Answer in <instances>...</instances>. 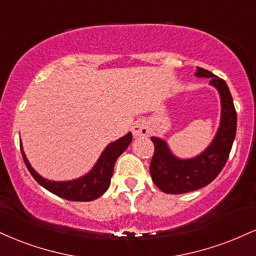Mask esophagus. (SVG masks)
Masks as SVG:
<instances>
[{
	"mask_svg": "<svg viewBox=\"0 0 256 256\" xmlns=\"http://www.w3.org/2000/svg\"><path fill=\"white\" fill-rule=\"evenodd\" d=\"M132 134L134 137H144L149 134V125L146 120H137L132 126Z\"/></svg>",
	"mask_w": 256,
	"mask_h": 256,
	"instance_id": "obj_1",
	"label": "esophagus"
}]
</instances>
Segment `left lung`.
Here are the masks:
<instances>
[{
    "label": "left lung",
    "instance_id": "left-lung-1",
    "mask_svg": "<svg viewBox=\"0 0 256 256\" xmlns=\"http://www.w3.org/2000/svg\"><path fill=\"white\" fill-rule=\"evenodd\" d=\"M195 76L210 78V84L219 91L222 101L220 126L208 148L192 158L174 156L165 140L150 138L155 150L149 171L154 184L166 194L190 192L213 182L225 166L236 137L237 113L228 84L224 79L201 67H198Z\"/></svg>",
    "mask_w": 256,
    "mask_h": 256
}]
</instances>
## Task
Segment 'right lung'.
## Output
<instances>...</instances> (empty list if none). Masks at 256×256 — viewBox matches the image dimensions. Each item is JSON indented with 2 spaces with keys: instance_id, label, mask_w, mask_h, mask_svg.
Instances as JSON below:
<instances>
[{
  "instance_id": "add662e5",
  "label": "right lung",
  "mask_w": 256,
  "mask_h": 256,
  "mask_svg": "<svg viewBox=\"0 0 256 256\" xmlns=\"http://www.w3.org/2000/svg\"><path fill=\"white\" fill-rule=\"evenodd\" d=\"M132 140V134L128 132L124 137L119 138L116 142H112L110 144L106 146V149L102 152L101 156L96 162V165L92 167V170L89 173L83 176L78 179L67 182H54L48 180V179L40 177L38 173L32 168L28 160L26 158V155L22 150V146L20 143V149H22V158L28 172L31 176L40 183L43 188H46L48 192H50L55 195L60 196L68 201H92L100 196H102L107 192L108 186L110 184V178L113 176L114 165L116 161L120 155L126 150L130 146Z\"/></svg>"
}]
</instances>
